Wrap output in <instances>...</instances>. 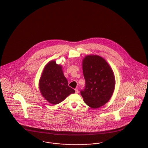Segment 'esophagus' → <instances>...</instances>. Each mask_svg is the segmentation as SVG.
I'll return each mask as SVG.
<instances>
[{
  "label": "esophagus",
  "instance_id": "esophagus-1",
  "mask_svg": "<svg viewBox=\"0 0 148 148\" xmlns=\"http://www.w3.org/2000/svg\"><path fill=\"white\" fill-rule=\"evenodd\" d=\"M75 93H76V94L79 92V91H78V89H75Z\"/></svg>",
  "mask_w": 148,
  "mask_h": 148
}]
</instances>
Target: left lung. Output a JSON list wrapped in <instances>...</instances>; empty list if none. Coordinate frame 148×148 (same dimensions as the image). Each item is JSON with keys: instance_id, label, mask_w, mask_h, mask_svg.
<instances>
[{"instance_id": "8db88e82", "label": "left lung", "mask_w": 148, "mask_h": 148, "mask_svg": "<svg viewBox=\"0 0 148 148\" xmlns=\"http://www.w3.org/2000/svg\"><path fill=\"white\" fill-rule=\"evenodd\" d=\"M86 86L81 94L85 103L92 109L100 108L110 99L115 87L112 68L102 57L87 55L82 60Z\"/></svg>"}]
</instances>
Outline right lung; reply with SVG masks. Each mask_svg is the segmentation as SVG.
<instances>
[{"mask_svg": "<svg viewBox=\"0 0 148 148\" xmlns=\"http://www.w3.org/2000/svg\"><path fill=\"white\" fill-rule=\"evenodd\" d=\"M64 76L62 66L55 60L49 61L44 67L39 82L40 92L45 99L52 104L63 101L75 90L69 87Z\"/></svg>", "mask_w": 148, "mask_h": 148, "instance_id": "1", "label": "right lung"}]
</instances>
